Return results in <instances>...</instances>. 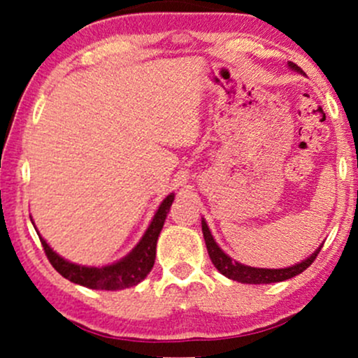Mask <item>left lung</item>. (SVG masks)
<instances>
[{
    "mask_svg": "<svg viewBox=\"0 0 358 358\" xmlns=\"http://www.w3.org/2000/svg\"><path fill=\"white\" fill-rule=\"evenodd\" d=\"M288 66L292 70L300 71L301 73V69L300 66H296L295 63L288 62ZM201 226H203L206 248H208L209 258H211L213 264L217 268V271H220L221 275H224L226 278H229V280L238 281V283L268 285V283H278V281L293 278V276L303 273L306 268H308L310 264L315 262V258H317L318 253H320V250L323 246V245L318 246V250H315V253L310 255L308 258L303 259V262L292 264V266H288V268H278V270H275V268H273V270L271 268H255V266H248V264L234 262L231 256L226 255L224 251L217 246V243L214 241L211 231H209V226H208V222H206L204 217H203V221H201Z\"/></svg>",
    "mask_w": 358,
    "mask_h": 358,
    "instance_id": "1",
    "label": "left lung"
}]
</instances>
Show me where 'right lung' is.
<instances>
[{
    "instance_id": "add662e5",
    "label": "right lung",
    "mask_w": 358,
    "mask_h": 358,
    "mask_svg": "<svg viewBox=\"0 0 358 358\" xmlns=\"http://www.w3.org/2000/svg\"><path fill=\"white\" fill-rule=\"evenodd\" d=\"M172 201H174V192H171L159 206L149 228L136 248L119 262L105 264V266H85V264L71 263L69 259L62 258L58 253H55L48 243L40 236V233H38V236H40V241L52 266L71 283L82 285V287L92 289H108V292L136 287L152 270L155 262V246H157L159 234L162 231Z\"/></svg>"
}]
</instances>
